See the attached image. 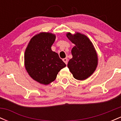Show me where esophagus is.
Segmentation results:
<instances>
[{
  "label": "esophagus",
  "mask_w": 121,
  "mask_h": 121,
  "mask_svg": "<svg viewBox=\"0 0 121 121\" xmlns=\"http://www.w3.org/2000/svg\"><path fill=\"white\" fill-rule=\"evenodd\" d=\"M62 60H63V61L65 62V64H66V65H67V64H68V59H66V58H65V59H62Z\"/></svg>",
  "instance_id": "1"
}]
</instances>
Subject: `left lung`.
<instances>
[{"label": "left lung", "mask_w": 121, "mask_h": 121, "mask_svg": "<svg viewBox=\"0 0 121 121\" xmlns=\"http://www.w3.org/2000/svg\"><path fill=\"white\" fill-rule=\"evenodd\" d=\"M68 39L75 45L72 49L73 57L69 61L68 67L73 77L84 80L91 76L98 65V56L93 44L85 35L68 32Z\"/></svg>", "instance_id": "8db88e82"}]
</instances>
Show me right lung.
Here are the masks:
<instances>
[{
	"mask_svg": "<svg viewBox=\"0 0 121 121\" xmlns=\"http://www.w3.org/2000/svg\"><path fill=\"white\" fill-rule=\"evenodd\" d=\"M56 35L49 32L36 35L30 40L24 53L26 70L34 80L48 85L54 81L66 64L57 53L52 51Z\"/></svg>",
	"mask_w": 121,
	"mask_h": 121,
	"instance_id": "right-lung-1",
	"label": "right lung"
}]
</instances>
